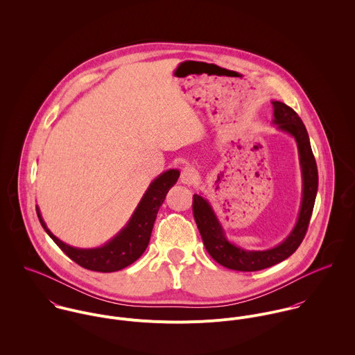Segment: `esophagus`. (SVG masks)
<instances>
[{
	"label": "esophagus",
	"instance_id": "1",
	"mask_svg": "<svg viewBox=\"0 0 355 355\" xmlns=\"http://www.w3.org/2000/svg\"><path fill=\"white\" fill-rule=\"evenodd\" d=\"M198 179V172L193 168V166H186L183 168L182 171V175H180V182L186 186H191L196 183V180Z\"/></svg>",
	"mask_w": 355,
	"mask_h": 355
}]
</instances>
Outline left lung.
<instances>
[{"mask_svg": "<svg viewBox=\"0 0 355 355\" xmlns=\"http://www.w3.org/2000/svg\"><path fill=\"white\" fill-rule=\"evenodd\" d=\"M273 120L277 130L291 135L298 148L300 166L302 175V200L297 223L287 238L266 250H246L232 243L225 234L214 209L202 194H194L193 211L197 227L202 236L207 253L220 265L242 272H255L273 266L294 253L304 241V234L313 213L318 189V172L310 139L301 117L294 109L280 101H272Z\"/></svg>", "mask_w": 355, "mask_h": 355, "instance_id": "left-lung-1", "label": "left lung"}]
</instances>
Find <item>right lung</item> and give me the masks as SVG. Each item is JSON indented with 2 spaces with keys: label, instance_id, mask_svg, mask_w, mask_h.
Masks as SVG:
<instances>
[{
  "label": "right lung",
  "instance_id": "1",
  "mask_svg": "<svg viewBox=\"0 0 355 355\" xmlns=\"http://www.w3.org/2000/svg\"><path fill=\"white\" fill-rule=\"evenodd\" d=\"M179 176V169H168L159 173L149 184L127 224L100 248L80 249L67 245L51 234L42 218L38 205L37 214L44 230L53 239V242L78 265L96 272H116L131 265L145 253L150 241L157 213L168 191L178 182Z\"/></svg>",
  "mask_w": 355,
  "mask_h": 355
}]
</instances>
